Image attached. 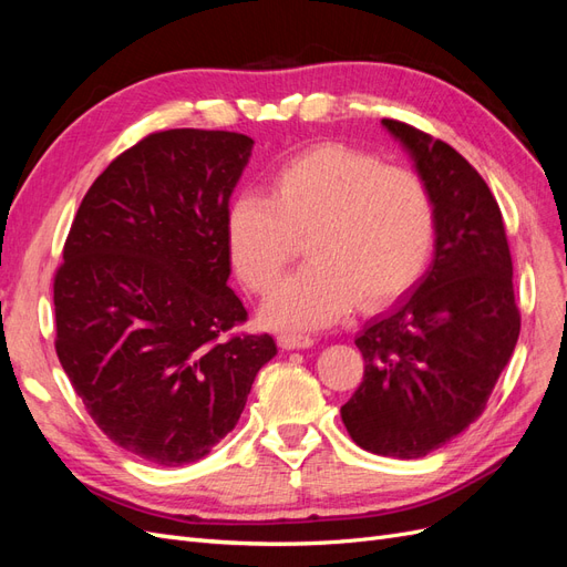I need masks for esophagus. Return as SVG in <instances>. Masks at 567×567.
Segmentation results:
<instances>
[{
  "label": "esophagus",
  "instance_id": "34e87169",
  "mask_svg": "<svg viewBox=\"0 0 567 567\" xmlns=\"http://www.w3.org/2000/svg\"><path fill=\"white\" fill-rule=\"evenodd\" d=\"M277 340L284 350H305L315 346V338L300 336V333H281Z\"/></svg>",
  "mask_w": 567,
  "mask_h": 567
}]
</instances>
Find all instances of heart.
<instances>
[{
	"mask_svg": "<svg viewBox=\"0 0 567 567\" xmlns=\"http://www.w3.org/2000/svg\"><path fill=\"white\" fill-rule=\"evenodd\" d=\"M225 236L234 271L262 296L305 236L310 262L274 288L262 319L277 329H321L357 300L373 310L419 281L435 246V203L414 169L321 144L274 169L269 196L238 192Z\"/></svg>",
	"mask_w": 567,
	"mask_h": 567,
	"instance_id": "1",
	"label": "heart"
}]
</instances>
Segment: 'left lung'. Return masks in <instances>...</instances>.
<instances>
[{"instance_id":"1","label":"left lung","mask_w":567,"mask_h":567,"mask_svg":"<svg viewBox=\"0 0 567 567\" xmlns=\"http://www.w3.org/2000/svg\"><path fill=\"white\" fill-rule=\"evenodd\" d=\"M435 203V257L425 277L354 338L364 381L340 406L359 447L419 458L483 414L520 333L502 210L450 144L383 120Z\"/></svg>"}]
</instances>
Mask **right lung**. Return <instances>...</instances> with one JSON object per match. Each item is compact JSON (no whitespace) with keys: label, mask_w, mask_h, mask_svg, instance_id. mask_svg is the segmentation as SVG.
I'll list each match as a JSON object with an SVG mask.
<instances>
[{"label":"right lung","mask_w":567,"mask_h":567,"mask_svg":"<svg viewBox=\"0 0 567 567\" xmlns=\"http://www.w3.org/2000/svg\"><path fill=\"white\" fill-rule=\"evenodd\" d=\"M252 140L153 132L84 194L54 277L56 354L94 423L156 466L234 431L277 342L227 286L225 215Z\"/></svg>","instance_id":"right-lung-1"}]
</instances>
